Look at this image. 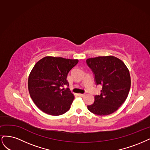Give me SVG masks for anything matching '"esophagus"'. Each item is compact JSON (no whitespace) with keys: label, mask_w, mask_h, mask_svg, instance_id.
Instances as JSON below:
<instances>
[{"label":"esophagus","mask_w":150,"mask_h":150,"mask_svg":"<svg viewBox=\"0 0 150 150\" xmlns=\"http://www.w3.org/2000/svg\"><path fill=\"white\" fill-rule=\"evenodd\" d=\"M78 95H79V96H81V97H83V96H85V94H82V93H79V94H78Z\"/></svg>","instance_id":"esophagus-1"}]
</instances>
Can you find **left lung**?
Here are the masks:
<instances>
[{
  "mask_svg": "<svg viewBox=\"0 0 150 150\" xmlns=\"http://www.w3.org/2000/svg\"><path fill=\"white\" fill-rule=\"evenodd\" d=\"M86 64L93 71L96 85H102L94 103L88 105L91 113L108 115L117 111L126 100L131 86L129 70L124 62L114 56L90 58Z\"/></svg>",
  "mask_w": 150,
  "mask_h": 150,
  "instance_id": "left-lung-1",
  "label": "left lung"
}]
</instances>
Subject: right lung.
I'll use <instances>...</instances> for the list:
<instances>
[{"label": "right lung", "instance_id": "right-lung-1", "mask_svg": "<svg viewBox=\"0 0 150 150\" xmlns=\"http://www.w3.org/2000/svg\"><path fill=\"white\" fill-rule=\"evenodd\" d=\"M78 62L77 59L47 56L33 67L28 79V91L43 112L59 116L69 110L74 95L69 89L62 88L69 85L67 75Z\"/></svg>", "mask_w": 150, "mask_h": 150}]
</instances>
